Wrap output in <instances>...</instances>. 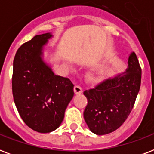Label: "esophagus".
Instances as JSON below:
<instances>
[{"label":"esophagus","instance_id":"esophagus-1","mask_svg":"<svg viewBox=\"0 0 154 154\" xmlns=\"http://www.w3.org/2000/svg\"><path fill=\"white\" fill-rule=\"evenodd\" d=\"M74 92L76 94H80L82 93V88L80 85H76L74 86Z\"/></svg>","mask_w":154,"mask_h":154}]
</instances>
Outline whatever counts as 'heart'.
Instances as JSON below:
<instances>
[{
  "instance_id": "1",
  "label": "heart",
  "mask_w": 154,
  "mask_h": 154,
  "mask_svg": "<svg viewBox=\"0 0 154 154\" xmlns=\"http://www.w3.org/2000/svg\"><path fill=\"white\" fill-rule=\"evenodd\" d=\"M97 77H98V72H97V70H94V71H93V72H91L89 73V78H90V79H97Z\"/></svg>"
}]
</instances>
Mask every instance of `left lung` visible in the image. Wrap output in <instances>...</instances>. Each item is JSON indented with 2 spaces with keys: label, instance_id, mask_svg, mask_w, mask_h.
Masks as SVG:
<instances>
[{
  "label": "left lung",
  "instance_id": "8db88e82",
  "mask_svg": "<svg viewBox=\"0 0 154 154\" xmlns=\"http://www.w3.org/2000/svg\"><path fill=\"white\" fill-rule=\"evenodd\" d=\"M141 69L134 52L126 71L105 79L84 91L87 105L84 118L94 134L105 135L117 129L131 112L140 90Z\"/></svg>",
  "mask_w": 154,
  "mask_h": 154
}]
</instances>
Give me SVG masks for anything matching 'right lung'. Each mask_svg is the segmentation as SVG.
Returning <instances> with one entry per match:
<instances>
[{
  "label": "right lung",
  "mask_w": 154,
  "mask_h": 154,
  "mask_svg": "<svg viewBox=\"0 0 154 154\" xmlns=\"http://www.w3.org/2000/svg\"><path fill=\"white\" fill-rule=\"evenodd\" d=\"M50 33L35 36L18 49L13 60V89L16 107L25 124L35 131L49 133L61 124L73 97V84L57 76L42 58Z\"/></svg>",
  "instance_id": "1"
}]
</instances>
